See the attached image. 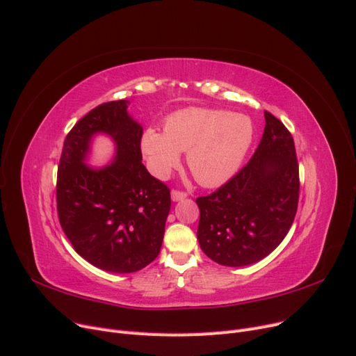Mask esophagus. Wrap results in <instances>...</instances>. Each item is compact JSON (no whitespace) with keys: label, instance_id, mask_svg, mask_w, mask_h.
<instances>
[{"label":"esophagus","instance_id":"1","mask_svg":"<svg viewBox=\"0 0 356 356\" xmlns=\"http://www.w3.org/2000/svg\"><path fill=\"white\" fill-rule=\"evenodd\" d=\"M186 193L184 192H179V191H172V200L173 202H179V200H183V199H186Z\"/></svg>","mask_w":356,"mask_h":356}]
</instances>
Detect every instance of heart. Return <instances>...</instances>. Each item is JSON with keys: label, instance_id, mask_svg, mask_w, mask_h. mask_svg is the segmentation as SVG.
<instances>
[{"label": "heart", "instance_id": "1", "mask_svg": "<svg viewBox=\"0 0 356 356\" xmlns=\"http://www.w3.org/2000/svg\"><path fill=\"white\" fill-rule=\"evenodd\" d=\"M253 141V123L240 113L215 109H186L165 120L164 132L148 128L141 149L151 173L165 177L188 151V167L207 188L233 177Z\"/></svg>", "mask_w": 356, "mask_h": 356}]
</instances>
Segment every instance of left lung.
Listing matches in <instances>:
<instances>
[{"instance_id":"obj_1","label":"left lung","mask_w":356,"mask_h":356,"mask_svg":"<svg viewBox=\"0 0 356 356\" xmlns=\"http://www.w3.org/2000/svg\"><path fill=\"white\" fill-rule=\"evenodd\" d=\"M250 161L218 191L196 199L197 241L216 264L241 268L270 254L288 234L300 195L296 145L284 123L265 112Z\"/></svg>"}]
</instances>
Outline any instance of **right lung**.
Here are the masks:
<instances>
[{"label": "right lung", "mask_w": 356, "mask_h": 356, "mask_svg": "<svg viewBox=\"0 0 356 356\" xmlns=\"http://www.w3.org/2000/svg\"><path fill=\"white\" fill-rule=\"evenodd\" d=\"M129 100L109 102L88 112L67 135L58 167L56 202L60 227L74 250L106 272L141 270L161 250L170 191L143 164V127L128 112ZM114 143L111 163L88 165L92 141Z\"/></svg>", "instance_id": "right-lung-1"}]
</instances>
